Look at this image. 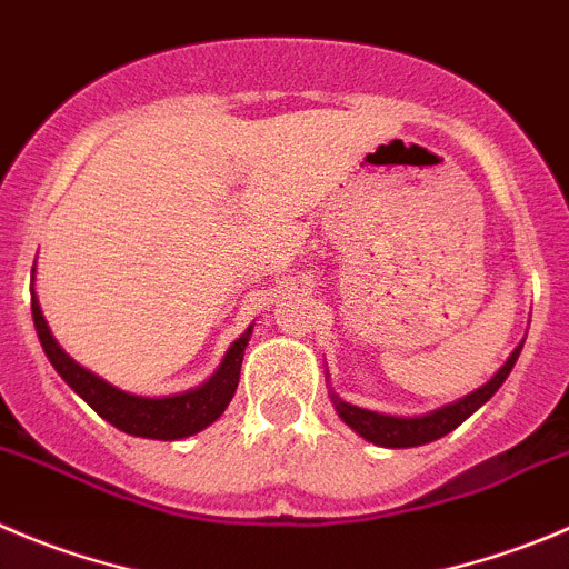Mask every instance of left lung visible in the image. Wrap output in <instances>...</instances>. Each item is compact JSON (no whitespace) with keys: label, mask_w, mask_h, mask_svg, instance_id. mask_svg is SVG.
Listing matches in <instances>:
<instances>
[{"label":"left lung","mask_w":569,"mask_h":569,"mask_svg":"<svg viewBox=\"0 0 569 569\" xmlns=\"http://www.w3.org/2000/svg\"><path fill=\"white\" fill-rule=\"evenodd\" d=\"M522 343L511 351V357L502 362L500 371H497L489 382H483L478 391L467 393V397L456 399V402L450 405H443V408L430 410V413L393 416V413H380V410H369V408H360V405L346 402V399H340L335 391L329 393V397H332V405L335 410H338L340 419H343L357 436L366 438V441L377 443V447H388V450L421 447V443H430L436 441V438L456 430V427L463 425V421H467L480 405H486L491 397H495L497 388H500L502 382H506V377L511 375L513 362H517L519 351H522Z\"/></svg>","instance_id":"left-lung-1"}]
</instances>
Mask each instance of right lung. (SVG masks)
Returning a JSON list of instances; mask_svg holds the SVG:
<instances>
[{"label": "right lung", "mask_w": 569, "mask_h": 569, "mask_svg": "<svg viewBox=\"0 0 569 569\" xmlns=\"http://www.w3.org/2000/svg\"><path fill=\"white\" fill-rule=\"evenodd\" d=\"M32 276H36V268H32ZM32 323H36L38 340L44 346V355L50 357L52 369L63 377V382L86 405H91L117 430L128 432V436L153 438V441H178V438L207 430L212 421L220 419V413L229 408L237 391L242 355H246V346L253 332V327H248L229 346L218 371L207 382H200L198 388L172 393V397H139V393H128L106 382L61 349L56 335L50 332L41 305H38L36 288H32Z\"/></svg>", "instance_id": "1"}]
</instances>
